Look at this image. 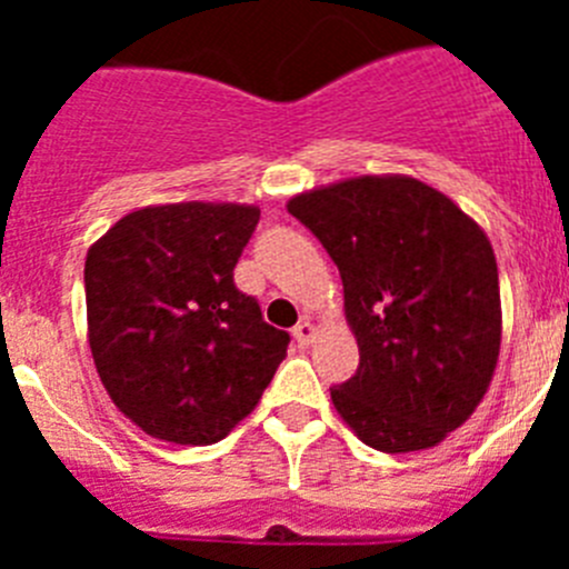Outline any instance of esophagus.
<instances>
[{
	"mask_svg": "<svg viewBox=\"0 0 569 569\" xmlns=\"http://www.w3.org/2000/svg\"><path fill=\"white\" fill-rule=\"evenodd\" d=\"M293 339L299 341V345H310V341L316 339V325L310 319H301L299 325L293 328Z\"/></svg>",
	"mask_w": 569,
	"mask_h": 569,
	"instance_id": "obj_1",
	"label": "esophagus"
}]
</instances>
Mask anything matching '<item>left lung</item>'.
I'll return each instance as SVG.
<instances>
[{"label": "left lung", "instance_id": "1", "mask_svg": "<svg viewBox=\"0 0 569 569\" xmlns=\"http://www.w3.org/2000/svg\"><path fill=\"white\" fill-rule=\"evenodd\" d=\"M345 284L359 370L330 390L365 445L413 453L485 399L501 347L496 253L485 230L413 176H356L293 196Z\"/></svg>", "mask_w": 569, "mask_h": 569}]
</instances>
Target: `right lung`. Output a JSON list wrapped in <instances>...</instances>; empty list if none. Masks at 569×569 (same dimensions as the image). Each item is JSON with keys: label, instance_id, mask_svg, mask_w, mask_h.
<instances>
[{"label": "right lung", "instance_id": "right-lung-1", "mask_svg": "<svg viewBox=\"0 0 569 569\" xmlns=\"http://www.w3.org/2000/svg\"><path fill=\"white\" fill-rule=\"evenodd\" d=\"M256 204H150L84 259L88 341L113 405L153 439L216 445L253 413L290 336L233 281Z\"/></svg>", "mask_w": 569, "mask_h": 569}]
</instances>
